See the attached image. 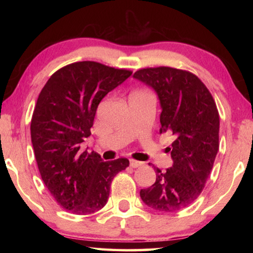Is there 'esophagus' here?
<instances>
[{
  "label": "esophagus",
  "instance_id": "1",
  "mask_svg": "<svg viewBox=\"0 0 253 253\" xmlns=\"http://www.w3.org/2000/svg\"><path fill=\"white\" fill-rule=\"evenodd\" d=\"M142 165H143V162L130 160V166L132 169H137V168H139V166H142Z\"/></svg>",
  "mask_w": 253,
  "mask_h": 253
}]
</instances>
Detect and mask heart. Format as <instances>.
Returning a JSON list of instances; mask_svg holds the SVG:
<instances>
[{
    "label": "heart",
    "mask_w": 253,
    "mask_h": 253,
    "mask_svg": "<svg viewBox=\"0 0 253 253\" xmlns=\"http://www.w3.org/2000/svg\"><path fill=\"white\" fill-rule=\"evenodd\" d=\"M137 91H142V90H137Z\"/></svg>",
    "instance_id": "1"
}]
</instances>
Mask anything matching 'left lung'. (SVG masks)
I'll use <instances>...</instances> for the list:
<instances>
[{
	"mask_svg": "<svg viewBox=\"0 0 253 253\" xmlns=\"http://www.w3.org/2000/svg\"><path fill=\"white\" fill-rule=\"evenodd\" d=\"M134 78L160 98L161 132L174 136L173 166L162 172L154 166L156 181L140 190L143 202L160 212H176L199 198L219 151L220 118L215 101L198 76L170 67L145 68Z\"/></svg>",
	"mask_w": 253,
	"mask_h": 253,
	"instance_id": "1",
	"label": "left lung"
}]
</instances>
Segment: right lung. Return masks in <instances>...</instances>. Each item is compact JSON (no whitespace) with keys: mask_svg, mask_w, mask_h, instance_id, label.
I'll use <instances>...</instances> for the list:
<instances>
[{"mask_svg":"<svg viewBox=\"0 0 253 253\" xmlns=\"http://www.w3.org/2000/svg\"><path fill=\"white\" fill-rule=\"evenodd\" d=\"M132 71L96 61L60 68L42 88L31 119V140L42 181L60 207L79 215L105 207L110 184L129 166L127 158L104 162L80 152L91 135L97 107Z\"/></svg>","mask_w":253,"mask_h":253,"instance_id":"obj_1","label":"right lung"}]
</instances>
